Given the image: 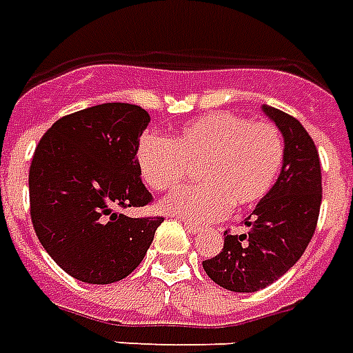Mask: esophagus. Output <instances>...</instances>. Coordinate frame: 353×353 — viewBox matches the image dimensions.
<instances>
[{"mask_svg": "<svg viewBox=\"0 0 353 353\" xmlns=\"http://www.w3.org/2000/svg\"><path fill=\"white\" fill-rule=\"evenodd\" d=\"M185 229H187V232H191V234H199L200 232V227L192 225V223H185Z\"/></svg>", "mask_w": 353, "mask_h": 353, "instance_id": "34e87169", "label": "esophagus"}]
</instances>
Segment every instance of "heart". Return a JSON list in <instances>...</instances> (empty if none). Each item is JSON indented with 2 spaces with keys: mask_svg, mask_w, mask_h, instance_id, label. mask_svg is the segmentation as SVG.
<instances>
[{
  "mask_svg": "<svg viewBox=\"0 0 353 353\" xmlns=\"http://www.w3.org/2000/svg\"><path fill=\"white\" fill-rule=\"evenodd\" d=\"M285 161L281 132L270 123H252L229 111H215L185 124L168 141L145 134L136 147L139 174L153 191H168L196 170L199 183L177 189L161 210L191 223L221 219L232 208L265 199Z\"/></svg>",
  "mask_w": 353,
  "mask_h": 353,
  "instance_id": "obj_1",
  "label": "heart"
}]
</instances>
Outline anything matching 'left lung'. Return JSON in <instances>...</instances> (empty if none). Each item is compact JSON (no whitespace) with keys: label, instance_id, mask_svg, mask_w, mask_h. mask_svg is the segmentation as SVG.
I'll return each instance as SVG.
<instances>
[{"label":"left lung","instance_id":"8db88e82","mask_svg":"<svg viewBox=\"0 0 353 353\" xmlns=\"http://www.w3.org/2000/svg\"><path fill=\"white\" fill-rule=\"evenodd\" d=\"M265 113L280 128L285 161L272 191L245 219V234H225L219 255L202 261L212 280L236 293L265 289L288 272L310 244L321 206V166L314 139L295 117Z\"/></svg>","mask_w":353,"mask_h":353}]
</instances>
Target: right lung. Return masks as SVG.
<instances>
[{
  "label": "right lung",
  "instance_id": "1",
  "mask_svg": "<svg viewBox=\"0 0 353 353\" xmlns=\"http://www.w3.org/2000/svg\"><path fill=\"white\" fill-rule=\"evenodd\" d=\"M149 113L134 103H100L58 119L35 147L30 215L35 234L64 272L113 283L143 261L164 217H128L153 194L141 183L136 147Z\"/></svg>",
  "mask_w": 353,
  "mask_h": 353
}]
</instances>
